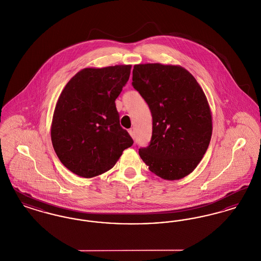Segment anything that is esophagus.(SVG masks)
I'll return each instance as SVG.
<instances>
[{"mask_svg": "<svg viewBox=\"0 0 261 261\" xmlns=\"http://www.w3.org/2000/svg\"><path fill=\"white\" fill-rule=\"evenodd\" d=\"M129 134H130V136L132 137L133 139H135V133H134V130H132V129H130L129 131Z\"/></svg>", "mask_w": 261, "mask_h": 261, "instance_id": "1", "label": "esophagus"}]
</instances>
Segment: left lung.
<instances>
[{"mask_svg":"<svg viewBox=\"0 0 261 261\" xmlns=\"http://www.w3.org/2000/svg\"><path fill=\"white\" fill-rule=\"evenodd\" d=\"M132 85L149 106L152 133L139 154L152 173L178 180L193 172L211 142L206 97L195 77L178 65L137 64Z\"/></svg>","mask_w":261,"mask_h":261,"instance_id":"left-lung-1","label":"left lung"}]
</instances>
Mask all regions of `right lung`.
<instances>
[{"mask_svg": "<svg viewBox=\"0 0 261 261\" xmlns=\"http://www.w3.org/2000/svg\"><path fill=\"white\" fill-rule=\"evenodd\" d=\"M131 65L84 68L58 99L50 129L54 149L71 172L92 178L112 169L133 139L119 123L115 99Z\"/></svg>", "mask_w": 261, "mask_h": 261, "instance_id": "right-lung-1", "label": "right lung"}]
</instances>
